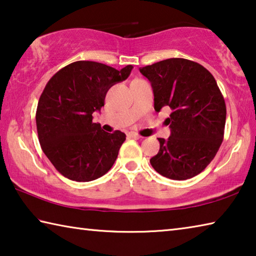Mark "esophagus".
<instances>
[{"label":"esophagus","instance_id":"34e87169","mask_svg":"<svg viewBox=\"0 0 256 256\" xmlns=\"http://www.w3.org/2000/svg\"><path fill=\"white\" fill-rule=\"evenodd\" d=\"M126 136H128V138H141V136H138V133H136V132H128V133H126Z\"/></svg>","mask_w":256,"mask_h":256}]
</instances>
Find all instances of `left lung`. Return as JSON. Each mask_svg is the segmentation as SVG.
Returning <instances> with one entry per match:
<instances>
[{
  "mask_svg": "<svg viewBox=\"0 0 256 256\" xmlns=\"http://www.w3.org/2000/svg\"><path fill=\"white\" fill-rule=\"evenodd\" d=\"M150 81L154 110L168 106L170 136L159 138V152L150 159L167 178L184 180L200 174L222 146L226 104L214 76L201 64L168 58L140 68Z\"/></svg>",
  "mask_w": 256,
  "mask_h": 256,
  "instance_id": "left-lung-1",
  "label": "left lung"
}]
</instances>
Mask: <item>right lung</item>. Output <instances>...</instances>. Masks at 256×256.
Segmentation results:
<instances>
[{
	"instance_id": "right-lung-1",
	"label": "right lung",
	"mask_w": 256,
	"mask_h": 256,
	"mask_svg": "<svg viewBox=\"0 0 256 256\" xmlns=\"http://www.w3.org/2000/svg\"><path fill=\"white\" fill-rule=\"evenodd\" d=\"M133 66L122 70L92 60H78L60 68L47 82L36 112L42 149L64 177L76 182L97 180L110 170L126 136L107 133L92 122L112 86L126 80Z\"/></svg>"
}]
</instances>
